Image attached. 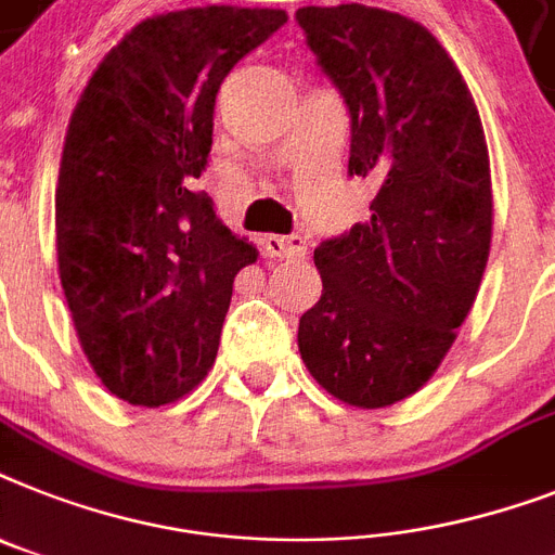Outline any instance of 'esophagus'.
Returning <instances> with one entry per match:
<instances>
[{"label": "esophagus", "mask_w": 555, "mask_h": 555, "mask_svg": "<svg viewBox=\"0 0 555 555\" xmlns=\"http://www.w3.org/2000/svg\"><path fill=\"white\" fill-rule=\"evenodd\" d=\"M262 250L270 259H299V256L308 254V242L296 233H291V236L270 233V236H262Z\"/></svg>", "instance_id": "34e87169"}]
</instances>
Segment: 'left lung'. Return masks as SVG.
Segmentation results:
<instances>
[{
  "instance_id": "obj_1",
  "label": "left lung",
  "mask_w": 555,
  "mask_h": 555,
  "mask_svg": "<svg viewBox=\"0 0 555 555\" xmlns=\"http://www.w3.org/2000/svg\"><path fill=\"white\" fill-rule=\"evenodd\" d=\"M296 22L350 116L348 173L371 219L313 250L322 299L301 313L313 379L353 408L425 385L479 293L493 231L479 111L436 36L399 13L299 8Z\"/></svg>"
}]
</instances>
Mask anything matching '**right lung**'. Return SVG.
I'll return each mask as SVG.
<instances>
[{"instance_id":"add662e5","label":"right lung","mask_w":555,"mask_h":555,"mask_svg":"<svg viewBox=\"0 0 555 555\" xmlns=\"http://www.w3.org/2000/svg\"><path fill=\"white\" fill-rule=\"evenodd\" d=\"M287 22L188 8L130 30L90 76L56 184L59 279L82 350L121 402L159 408L205 379L256 250L193 191L219 85Z\"/></svg>"}]
</instances>
